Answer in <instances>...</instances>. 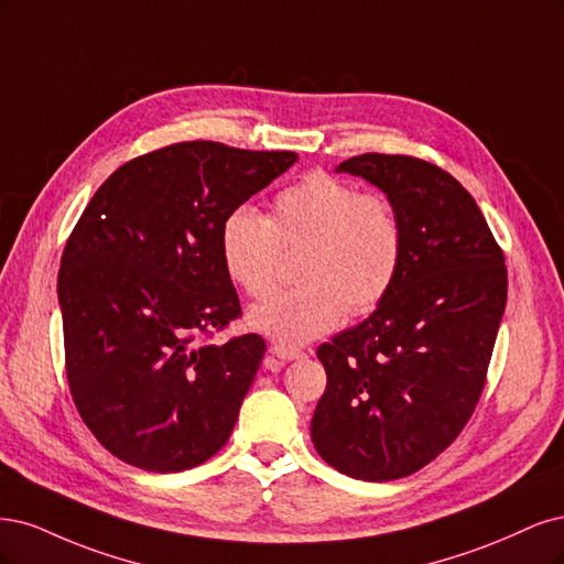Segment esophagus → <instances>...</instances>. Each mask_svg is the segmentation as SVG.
Listing matches in <instances>:
<instances>
[{
    "label": "esophagus",
    "mask_w": 564,
    "mask_h": 564,
    "mask_svg": "<svg viewBox=\"0 0 564 564\" xmlns=\"http://www.w3.org/2000/svg\"><path fill=\"white\" fill-rule=\"evenodd\" d=\"M269 351L274 354L279 360H297V358H304V351H302V349L285 347V344H274V347H271Z\"/></svg>",
    "instance_id": "34e87169"
}]
</instances>
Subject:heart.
<instances>
[{
	"instance_id": "b5f03b06",
	"label": "heart",
	"mask_w": 564,
	"mask_h": 564,
	"mask_svg": "<svg viewBox=\"0 0 564 564\" xmlns=\"http://www.w3.org/2000/svg\"><path fill=\"white\" fill-rule=\"evenodd\" d=\"M229 281L252 300L274 293L283 256L297 258V288L250 308L248 323L279 344H304L349 314L387 300L405 264V225L387 194L360 192L325 171L281 189L267 217L246 206L220 225Z\"/></svg>"
}]
</instances>
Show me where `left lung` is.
I'll use <instances>...</instances> for the list:
<instances>
[{
	"label": "left lung",
	"instance_id": "8db88e82",
	"mask_svg": "<svg viewBox=\"0 0 564 564\" xmlns=\"http://www.w3.org/2000/svg\"><path fill=\"white\" fill-rule=\"evenodd\" d=\"M337 171L366 177L391 198L408 250L372 316L318 347L328 384L312 441L339 474L387 482L433 462L474 414L508 271L476 198L435 163L368 152Z\"/></svg>",
	"mask_w": 564,
	"mask_h": 564
}]
</instances>
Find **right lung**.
<instances>
[{
	"label": "right lung",
	"mask_w": 564,
	"mask_h": 564,
	"mask_svg": "<svg viewBox=\"0 0 564 564\" xmlns=\"http://www.w3.org/2000/svg\"><path fill=\"white\" fill-rule=\"evenodd\" d=\"M295 161L175 142L117 169L72 229L58 271L67 384L117 459L175 474L229 441L267 344L210 341L241 316L220 225Z\"/></svg>",
	"instance_id": "add662e5"
}]
</instances>
